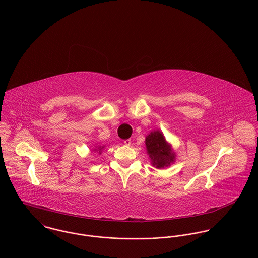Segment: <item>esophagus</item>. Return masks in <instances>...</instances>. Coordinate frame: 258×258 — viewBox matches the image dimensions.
<instances>
[{"instance_id":"34e87169","label":"esophagus","mask_w":258,"mask_h":258,"mask_svg":"<svg viewBox=\"0 0 258 258\" xmlns=\"http://www.w3.org/2000/svg\"><path fill=\"white\" fill-rule=\"evenodd\" d=\"M124 144H125L126 146H130V144H131V140H130V139L124 140Z\"/></svg>"}]
</instances>
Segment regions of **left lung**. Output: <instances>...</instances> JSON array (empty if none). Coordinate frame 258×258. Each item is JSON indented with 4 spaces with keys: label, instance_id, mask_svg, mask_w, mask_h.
Wrapping results in <instances>:
<instances>
[{
    "label": "left lung",
    "instance_id": "8db88e82",
    "mask_svg": "<svg viewBox=\"0 0 258 258\" xmlns=\"http://www.w3.org/2000/svg\"><path fill=\"white\" fill-rule=\"evenodd\" d=\"M148 156L153 167L164 169L176 161V153L160 129L151 131L145 138Z\"/></svg>",
    "mask_w": 258,
    "mask_h": 258
}]
</instances>
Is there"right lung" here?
<instances>
[{"label":"right lung","instance_id":"add662e5","mask_svg":"<svg viewBox=\"0 0 258 258\" xmlns=\"http://www.w3.org/2000/svg\"><path fill=\"white\" fill-rule=\"evenodd\" d=\"M104 147H105V146H99V145H98V146H94V147L92 148V150H91V151H92V152H94V153H95V152H97V153L101 154V152H102V150L104 149Z\"/></svg>","mask_w":258,"mask_h":258}]
</instances>
